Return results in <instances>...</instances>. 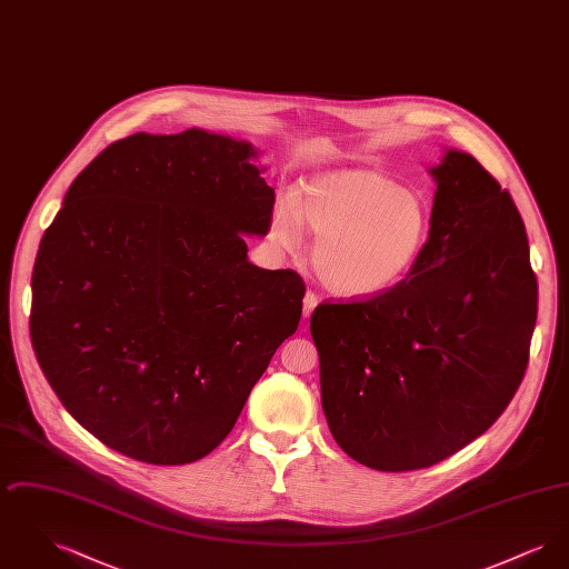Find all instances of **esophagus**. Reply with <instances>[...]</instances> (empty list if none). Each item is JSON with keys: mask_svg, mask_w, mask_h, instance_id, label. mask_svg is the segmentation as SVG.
<instances>
[{"mask_svg": "<svg viewBox=\"0 0 569 569\" xmlns=\"http://www.w3.org/2000/svg\"><path fill=\"white\" fill-rule=\"evenodd\" d=\"M318 302H320V298H318L316 292H307V295H305V307H302V316H305V318H309V316L313 313V309L318 307Z\"/></svg>", "mask_w": 569, "mask_h": 569, "instance_id": "34e87169", "label": "esophagus"}]
</instances>
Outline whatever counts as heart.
<instances>
[{
  "mask_svg": "<svg viewBox=\"0 0 569 569\" xmlns=\"http://www.w3.org/2000/svg\"><path fill=\"white\" fill-rule=\"evenodd\" d=\"M300 223L318 234L313 267L326 286L348 297L386 292L413 272L431 232L418 191L373 170H343L311 179L272 216V239L295 247Z\"/></svg>",
  "mask_w": 569,
  "mask_h": 569,
  "instance_id": "1",
  "label": "heart"
}]
</instances>
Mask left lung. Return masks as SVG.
I'll return each instance as SVG.
<instances>
[{
    "label": "left lung",
    "instance_id": "left-lung-1",
    "mask_svg": "<svg viewBox=\"0 0 569 569\" xmlns=\"http://www.w3.org/2000/svg\"><path fill=\"white\" fill-rule=\"evenodd\" d=\"M431 174V232L413 272L311 316L330 433L378 471L431 467L488 431L525 378L538 318L510 191L455 149Z\"/></svg>",
    "mask_w": 569,
    "mask_h": 569
}]
</instances>
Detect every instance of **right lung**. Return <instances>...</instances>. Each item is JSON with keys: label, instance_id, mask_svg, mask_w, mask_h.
Here are the masks:
<instances>
[{"label": "right lung", "instance_id": "right-lung-1", "mask_svg": "<svg viewBox=\"0 0 569 569\" xmlns=\"http://www.w3.org/2000/svg\"><path fill=\"white\" fill-rule=\"evenodd\" d=\"M253 149L138 132L74 179L31 274L44 378L104 446L149 465L207 457L297 332L305 281L247 260L274 190Z\"/></svg>", "mask_w": 569, "mask_h": 569}]
</instances>
